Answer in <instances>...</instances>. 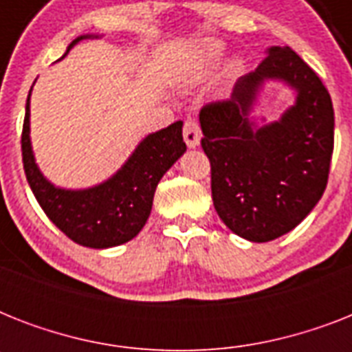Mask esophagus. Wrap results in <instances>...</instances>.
<instances>
[{
  "label": "esophagus",
  "instance_id": "1",
  "mask_svg": "<svg viewBox=\"0 0 352 352\" xmlns=\"http://www.w3.org/2000/svg\"><path fill=\"white\" fill-rule=\"evenodd\" d=\"M182 135H184V142H186L188 148H197L201 144V127L193 118H188L184 122V129H182Z\"/></svg>",
  "mask_w": 352,
  "mask_h": 352
}]
</instances>
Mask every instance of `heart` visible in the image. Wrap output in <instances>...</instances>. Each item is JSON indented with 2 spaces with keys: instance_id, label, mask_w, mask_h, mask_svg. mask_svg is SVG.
<instances>
[{
  "instance_id": "b5f03b06",
  "label": "heart",
  "mask_w": 352,
  "mask_h": 352,
  "mask_svg": "<svg viewBox=\"0 0 352 352\" xmlns=\"http://www.w3.org/2000/svg\"><path fill=\"white\" fill-rule=\"evenodd\" d=\"M223 52H225V45L221 41H204L203 47H201V52H199V63L204 65V67H214L215 63L221 60V56H223Z\"/></svg>"
}]
</instances>
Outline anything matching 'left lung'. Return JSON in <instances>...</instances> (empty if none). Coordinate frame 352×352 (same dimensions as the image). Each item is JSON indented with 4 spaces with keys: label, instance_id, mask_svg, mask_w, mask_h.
<instances>
[{
    "label": "left lung",
    "instance_id": "left-lung-1",
    "mask_svg": "<svg viewBox=\"0 0 352 352\" xmlns=\"http://www.w3.org/2000/svg\"><path fill=\"white\" fill-rule=\"evenodd\" d=\"M267 79L292 87L296 102L259 124L250 113ZM199 122L215 212L234 234L252 243L281 237L322 199L334 148L333 102L290 47H270L256 71L235 82L230 98L201 109Z\"/></svg>",
    "mask_w": 352,
    "mask_h": 352
}]
</instances>
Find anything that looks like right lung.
<instances>
[{
    "label": "right lung",
    "instance_id": "right-lung-1",
    "mask_svg": "<svg viewBox=\"0 0 352 352\" xmlns=\"http://www.w3.org/2000/svg\"><path fill=\"white\" fill-rule=\"evenodd\" d=\"M87 38L96 36H78L67 52ZM184 151L182 122H173L144 138L126 164L107 181L85 190H63L47 181L36 164L30 146V93L27 98L21 133L25 175L47 217L82 246L111 248L131 241L151 214L157 184Z\"/></svg>",
    "mask_w": 352,
    "mask_h": 352
}]
</instances>
